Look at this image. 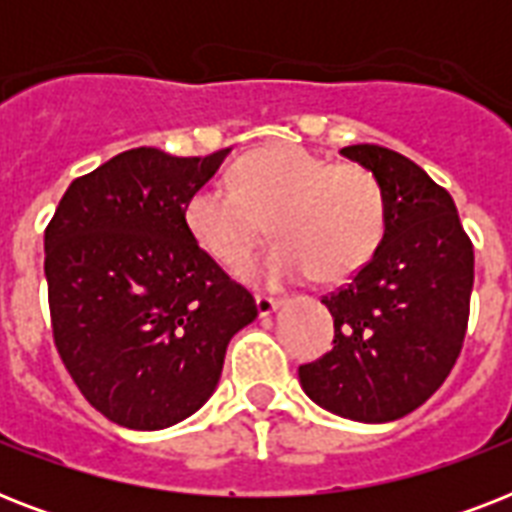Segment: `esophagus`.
Listing matches in <instances>:
<instances>
[{"label":"esophagus","mask_w":512,"mask_h":512,"mask_svg":"<svg viewBox=\"0 0 512 512\" xmlns=\"http://www.w3.org/2000/svg\"><path fill=\"white\" fill-rule=\"evenodd\" d=\"M255 303H257V313H260V319H265V316H271V313L279 311L281 300H276V297L257 295V297H255Z\"/></svg>","instance_id":"esophagus-1"}]
</instances>
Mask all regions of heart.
<instances>
[{"label": "heart", "mask_w": 512, "mask_h": 512, "mask_svg": "<svg viewBox=\"0 0 512 512\" xmlns=\"http://www.w3.org/2000/svg\"><path fill=\"white\" fill-rule=\"evenodd\" d=\"M385 223L388 201L372 170L289 143L257 148L231 185L204 183L185 201L188 233L228 271L244 268L271 228L279 241L249 268V279L271 287L311 273L327 284L356 276L377 255Z\"/></svg>", "instance_id": "1"}]
</instances>
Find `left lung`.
Masks as SVG:
<instances>
[{"label":"left lung","mask_w":512,"mask_h":512,"mask_svg":"<svg viewBox=\"0 0 512 512\" xmlns=\"http://www.w3.org/2000/svg\"><path fill=\"white\" fill-rule=\"evenodd\" d=\"M372 170L388 201L377 255L327 295L335 345L297 369L311 401L356 422L414 412L460 356L473 292V244L446 188L390 148L340 151Z\"/></svg>","instance_id":"8db88e82"}]
</instances>
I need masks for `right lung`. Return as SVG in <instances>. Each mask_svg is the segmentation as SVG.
<instances>
[{
  "instance_id": "add662e5",
  "label": "right lung",
  "mask_w": 512,
  "mask_h": 512,
  "mask_svg": "<svg viewBox=\"0 0 512 512\" xmlns=\"http://www.w3.org/2000/svg\"><path fill=\"white\" fill-rule=\"evenodd\" d=\"M228 151H124L76 177L44 231L55 348L122 428L162 430L201 409L231 337L257 316L255 297L185 228V201Z\"/></svg>"
}]
</instances>
